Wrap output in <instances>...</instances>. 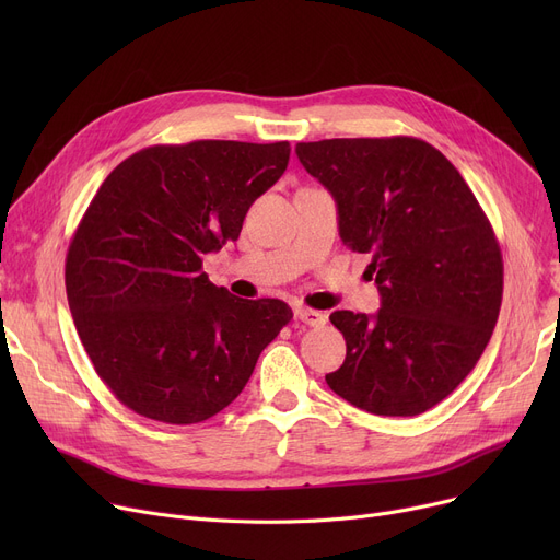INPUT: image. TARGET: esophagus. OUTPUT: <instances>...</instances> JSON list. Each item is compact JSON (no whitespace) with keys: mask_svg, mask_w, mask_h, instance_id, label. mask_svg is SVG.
Listing matches in <instances>:
<instances>
[{"mask_svg":"<svg viewBox=\"0 0 560 560\" xmlns=\"http://www.w3.org/2000/svg\"><path fill=\"white\" fill-rule=\"evenodd\" d=\"M295 317L300 322H304V325L308 327H322L327 322V315L319 313V311H313V308H306V306H295Z\"/></svg>","mask_w":560,"mask_h":560,"instance_id":"esophagus-1","label":"esophagus"}]
</instances>
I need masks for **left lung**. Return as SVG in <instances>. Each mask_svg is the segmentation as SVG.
<instances>
[{
	"label": "left lung",
	"mask_w": 560,
	"mask_h": 560,
	"mask_svg": "<svg viewBox=\"0 0 560 560\" xmlns=\"http://www.w3.org/2000/svg\"><path fill=\"white\" fill-rule=\"evenodd\" d=\"M338 203L342 243L370 254L376 315L336 311L345 363L329 388L374 416H420L472 372L497 325L504 260L475 192L413 136L298 142Z\"/></svg>",
	"instance_id": "obj_1"
}]
</instances>
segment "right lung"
<instances>
[{
    "instance_id": "1",
    "label": "right lung",
    "mask_w": 560,
    "mask_h": 560,
    "mask_svg": "<svg viewBox=\"0 0 560 560\" xmlns=\"http://www.w3.org/2000/svg\"><path fill=\"white\" fill-rule=\"evenodd\" d=\"M288 159V140L144 147L85 209L66 258L68 304L95 372L133 413L213 418L290 322L285 302L233 298L201 270L203 254L238 241Z\"/></svg>"
}]
</instances>
